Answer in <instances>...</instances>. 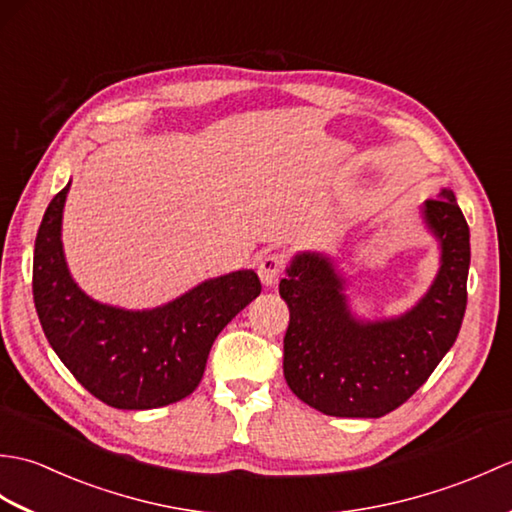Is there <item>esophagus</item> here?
<instances>
[{
  "instance_id": "34e87169",
  "label": "esophagus",
  "mask_w": 512,
  "mask_h": 512,
  "mask_svg": "<svg viewBox=\"0 0 512 512\" xmlns=\"http://www.w3.org/2000/svg\"><path fill=\"white\" fill-rule=\"evenodd\" d=\"M257 273H259V279H262L264 286H275L281 273H284V257H281L279 253L264 255L257 264Z\"/></svg>"
}]
</instances>
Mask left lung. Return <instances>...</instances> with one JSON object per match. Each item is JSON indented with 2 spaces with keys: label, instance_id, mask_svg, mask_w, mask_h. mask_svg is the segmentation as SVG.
<instances>
[{
  "label": "left lung",
  "instance_id": "left-lung-1",
  "mask_svg": "<svg viewBox=\"0 0 512 512\" xmlns=\"http://www.w3.org/2000/svg\"><path fill=\"white\" fill-rule=\"evenodd\" d=\"M422 215L440 242V270L427 295L400 317H354L345 279L323 253H297L279 281L290 310L286 383L325 416L380 418L398 409L458 339L471 264L469 224L451 189L424 202Z\"/></svg>",
  "mask_w": 512,
  "mask_h": 512
}]
</instances>
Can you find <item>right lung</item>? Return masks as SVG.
I'll list each match as a JSON object with an SVG mask.
<instances>
[{
	"label": "right lung",
	"instance_id": "add662e5",
	"mask_svg": "<svg viewBox=\"0 0 512 512\" xmlns=\"http://www.w3.org/2000/svg\"><path fill=\"white\" fill-rule=\"evenodd\" d=\"M70 182L54 195L35 239L32 297L43 334L72 376L116 409H156L193 394L211 345L259 297L253 270H235L165 306L125 310L94 301L65 264L61 220Z\"/></svg>",
	"mask_w": 512,
	"mask_h": 512
}]
</instances>
